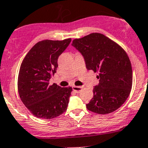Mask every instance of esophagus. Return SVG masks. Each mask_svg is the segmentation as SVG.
Here are the masks:
<instances>
[{"mask_svg":"<svg viewBox=\"0 0 148 148\" xmlns=\"http://www.w3.org/2000/svg\"><path fill=\"white\" fill-rule=\"evenodd\" d=\"M72 89L76 92H79L82 90V87H80V86H73Z\"/></svg>","mask_w":148,"mask_h":148,"instance_id":"esophagus-1","label":"esophagus"}]
</instances>
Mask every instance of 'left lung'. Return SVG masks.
I'll return each instance as SVG.
<instances>
[{
	"instance_id": "obj_1",
	"label": "left lung",
	"mask_w": 148,
	"mask_h": 148,
	"mask_svg": "<svg viewBox=\"0 0 148 148\" xmlns=\"http://www.w3.org/2000/svg\"><path fill=\"white\" fill-rule=\"evenodd\" d=\"M72 45L84 56L86 67L98 73L99 84L86 107L92 112L108 114L119 108L132 87L130 58L119 44L100 33H91L73 40Z\"/></svg>"
}]
</instances>
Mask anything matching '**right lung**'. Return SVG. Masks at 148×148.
<instances>
[{
    "mask_svg": "<svg viewBox=\"0 0 148 148\" xmlns=\"http://www.w3.org/2000/svg\"><path fill=\"white\" fill-rule=\"evenodd\" d=\"M71 40L40 41L23 59L18 76V95L24 106L38 118L51 119L66 110L72 88L50 84L49 80L56 72L58 57Z\"/></svg>",
    "mask_w": 148,
    "mask_h": 148,
    "instance_id": "right-lung-1",
    "label": "right lung"
}]
</instances>
